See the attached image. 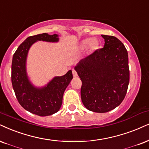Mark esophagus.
Returning a JSON list of instances; mask_svg holds the SVG:
<instances>
[{
  "label": "esophagus",
  "instance_id": "esophagus-1",
  "mask_svg": "<svg viewBox=\"0 0 149 149\" xmlns=\"http://www.w3.org/2000/svg\"><path fill=\"white\" fill-rule=\"evenodd\" d=\"M72 74H73V76L75 77L78 76L77 72V71L75 70H72Z\"/></svg>",
  "mask_w": 149,
  "mask_h": 149
}]
</instances>
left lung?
Returning a JSON list of instances; mask_svg holds the SVG:
<instances>
[{
    "label": "left lung",
    "mask_w": 149,
    "mask_h": 149,
    "mask_svg": "<svg viewBox=\"0 0 149 149\" xmlns=\"http://www.w3.org/2000/svg\"><path fill=\"white\" fill-rule=\"evenodd\" d=\"M104 46L80 61L74 70L82 82L84 106L95 113H107L120 105L129 84L128 55L125 46L113 36L102 35Z\"/></svg>",
    "instance_id": "obj_1"
}]
</instances>
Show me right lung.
I'll return each instance as SVG.
<instances>
[{"instance_id":"add662e5","label":"right lung","mask_w":149,"mask_h":149,"mask_svg":"<svg viewBox=\"0 0 149 149\" xmlns=\"http://www.w3.org/2000/svg\"><path fill=\"white\" fill-rule=\"evenodd\" d=\"M38 41L57 43L58 34L43 33L29 36L18 46L12 63V83L18 102L24 109L38 116H48L59 111L63 93L72 79L71 70L65 74L54 77L46 85L37 87L27 72V57L32 45Z\"/></svg>"}]
</instances>
